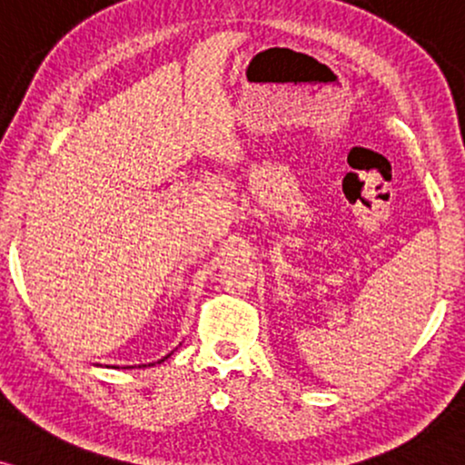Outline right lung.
I'll return each mask as SVG.
<instances>
[{
    "label": "right lung",
    "instance_id": "add662e5",
    "mask_svg": "<svg viewBox=\"0 0 465 465\" xmlns=\"http://www.w3.org/2000/svg\"><path fill=\"white\" fill-rule=\"evenodd\" d=\"M171 355V353H169ZM169 355H166V357H169ZM166 357H162V360H158V361H153V363H144V366H155V363H162V361H164L166 360ZM112 368H116V366H112ZM127 368H134V366H127ZM138 368H141V366H138Z\"/></svg>",
    "mask_w": 465,
    "mask_h": 465
}]
</instances>
